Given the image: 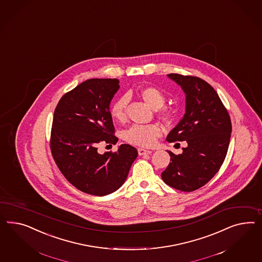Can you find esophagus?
<instances>
[{"label": "esophagus", "mask_w": 262, "mask_h": 262, "mask_svg": "<svg viewBox=\"0 0 262 262\" xmlns=\"http://www.w3.org/2000/svg\"><path fill=\"white\" fill-rule=\"evenodd\" d=\"M137 150H138V155H139V156H145V155H149V154H151V150H149V149H142V148H139Z\"/></svg>", "instance_id": "obj_1"}]
</instances>
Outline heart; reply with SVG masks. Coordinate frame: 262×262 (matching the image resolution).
<instances>
[{
  "instance_id": "obj_1",
  "label": "heart",
  "mask_w": 262,
  "mask_h": 262,
  "mask_svg": "<svg viewBox=\"0 0 262 262\" xmlns=\"http://www.w3.org/2000/svg\"><path fill=\"white\" fill-rule=\"evenodd\" d=\"M139 95L151 108L157 110L159 117L164 121L172 119L173 113L168 107H164L166 97L159 89L156 86H145L139 91ZM128 103L127 94L115 100L110 108L111 116L114 120L123 121L126 118V110ZM162 135V129L158 125H133L124 132L125 141L135 146L149 147L156 143V139Z\"/></svg>"
}]
</instances>
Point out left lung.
Masks as SVG:
<instances>
[{
  "mask_svg": "<svg viewBox=\"0 0 262 262\" xmlns=\"http://www.w3.org/2000/svg\"><path fill=\"white\" fill-rule=\"evenodd\" d=\"M186 94L184 116L167 136V141H186L181 155L168 150L170 164L163 181L183 191L198 190L208 183L224 162L232 123L219 94L201 78L168 74Z\"/></svg>",
  "mask_w": 262,
  "mask_h": 262,
  "instance_id": "left-lung-1",
  "label": "left lung"
}]
</instances>
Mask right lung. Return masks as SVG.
<instances>
[{
    "instance_id": "right-lung-1",
    "label": "right lung",
    "mask_w": 262,
    "mask_h": 262,
    "mask_svg": "<svg viewBox=\"0 0 262 262\" xmlns=\"http://www.w3.org/2000/svg\"><path fill=\"white\" fill-rule=\"evenodd\" d=\"M118 79H89L60 99L54 111L50 149L67 180L85 193L103 196L118 190L138 156L123 144L100 155L97 146L116 144L110 104L119 90Z\"/></svg>"
}]
</instances>
